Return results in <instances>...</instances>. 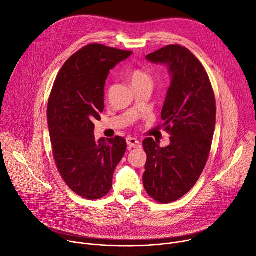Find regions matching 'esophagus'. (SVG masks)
I'll list each match as a JSON object with an SVG mask.
<instances>
[{"instance_id":"34e87169","label":"esophagus","mask_w":256,"mask_h":256,"mask_svg":"<svg viewBox=\"0 0 256 256\" xmlns=\"http://www.w3.org/2000/svg\"><path fill=\"white\" fill-rule=\"evenodd\" d=\"M127 144H128L129 148H140V140L134 138V137H128V138H127Z\"/></svg>"}]
</instances>
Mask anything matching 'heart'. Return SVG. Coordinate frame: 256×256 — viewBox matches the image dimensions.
Listing matches in <instances>:
<instances>
[{
  "label": "heart",
  "instance_id": "obj_1",
  "mask_svg": "<svg viewBox=\"0 0 256 256\" xmlns=\"http://www.w3.org/2000/svg\"><path fill=\"white\" fill-rule=\"evenodd\" d=\"M128 80L133 88H137L142 85L152 86V76L144 70L133 68L128 72Z\"/></svg>",
  "mask_w": 256,
  "mask_h": 256
}]
</instances>
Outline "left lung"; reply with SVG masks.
<instances>
[{"label":"left lung","mask_w":256,"mask_h":256,"mask_svg":"<svg viewBox=\"0 0 256 256\" xmlns=\"http://www.w3.org/2000/svg\"><path fill=\"white\" fill-rule=\"evenodd\" d=\"M146 60L167 66L171 78L161 112L170 144L161 148L150 137L144 140V188L167 204L184 196L203 172L215 130V97L205 68L188 49L169 45Z\"/></svg>","instance_id":"left-lung-1"}]
</instances>
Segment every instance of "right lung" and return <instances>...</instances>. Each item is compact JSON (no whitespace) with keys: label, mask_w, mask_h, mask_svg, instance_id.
Returning <instances> with one entry per match:
<instances>
[{"label":"right lung","mask_w":256,"mask_h":256,"mask_svg":"<svg viewBox=\"0 0 256 256\" xmlns=\"http://www.w3.org/2000/svg\"><path fill=\"white\" fill-rule=\"evenodd\" d=\"M131 51L91 44L66 62L54 82L47 116L58 171L68 188L88 200L112 188L116 167L127 144L120 136L95 140V120L104 108V85L110 70Z\"/></svg>","instance_id":"add662e5"}]
</instances>
